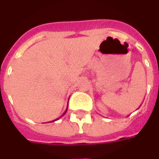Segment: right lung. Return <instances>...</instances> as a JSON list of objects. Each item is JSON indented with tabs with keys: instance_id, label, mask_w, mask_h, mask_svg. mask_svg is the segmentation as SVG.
Returning <instances> with one entry per match:
<instances>
[{
	"instance_id": "1",
	"label": "right lung",
	"mask_w": 159,
	"mask_h": 159,
	"mask_svg": "<svg viewBox=\"0 0 159 159\" xmlns=\"http://www.w3.org/2000/svg\"><path fill=\"white\" fill-rule=\"evenodd\" d=\"M67 109H68V107H67V108H66V110H65V112H64V113H63V115H62V116H61V117H63V116H64V114H65V113H66V112H67ZM60 117H59V118H57V119H55V120H54V121H52V122H55V121H56V120L59 119V118H60Z\"/></svg>"
}]
</instances>
